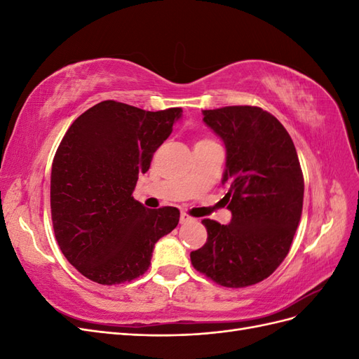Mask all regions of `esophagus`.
Listing matches in <instances>:
<instances>
[{
    "label": "esophagus",
    "instance_id": "34e87169",
    "mask_svg": "<svg viewBox=\"0 0 359 359\" xmlns=\"http://www.w3.org/2000/svg\"><path fill=\"white\" fill-rule=\"evenodd\" d=\"M193 220H194V219H193V217H190L189 214L181 212V215H180V223H181V224H186V223L193 222Z\"/></svg>",
    "mask_w": 359,
    "mask_h": 359
}]
</instances>
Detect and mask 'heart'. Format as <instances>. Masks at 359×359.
<instances>
[{"instance_id":"heart-1","label":"heart","mask_w":359,"mask_h":359,"mask_svg":"<svg viewBox=\"0 0 359 359\" xmlns=\"http://www.w3.org/2000/svg\"><path fill=\"white\" fill-rule=\"evenodd\" d=\"M212 142V140H210V139H199L198 140V142H196V145H203V144H211Z\"/></svg>"}]
</instances>
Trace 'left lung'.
Instances as JSON below:
<instances>
[{
	"instance_id": "left-lung-1",
	"label": "left lung",
	"mask_w": 359,
	"mask_h": 359,
	"mask_svg": "<svg viewBox=\"0 0 359 359\" xmlns=\"http://www.w3.org/2000/svg\"><path fill=\"white\" fill-rule=\"evenodd\" d=\"M226 145L222 184L229 224L205 219L208 238L191 265L217 285L245 287L283 262L302 212L304 177L295 145L278 119L257 106L203 111Z\"/></svg>"
}]
</instances>
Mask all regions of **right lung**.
Masks as SVG:
<instances>
[{
  "instance_id": "add662e5",
  "label": "right lung",
  "mask_w": 359,
  "mask_h": 359,
  "mask_svg": "<svg viewBox=\"0 0 359 359\" xmlns=\"http://www.w3.org/2000/svg\"><path fill=\"white\" fill-rule=\"evenodd\" d=\"M181 114L104 100L64 135L50 173L52 224L62 255L86 278L106 286L137 278L154 244L177 227L178 208L148 210L132 193Z\"/></svg>"
}]
</instances>
